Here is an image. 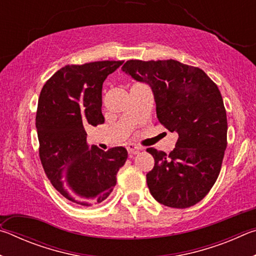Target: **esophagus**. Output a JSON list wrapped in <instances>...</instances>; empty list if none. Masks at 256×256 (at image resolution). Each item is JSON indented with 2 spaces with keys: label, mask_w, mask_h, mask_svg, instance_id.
I'll list each match as a JSON object with an SVG mask.
<instances>
[{
  "label": "esophagus",
  "mask_w": 256,
  "mask_h": 256,
  "mask_svg": "<svg viewBox=\"0 0 256 256\" xmlns=\"http://www.w3.org/2000/svg\"><path fill=\"white\" fill-rule=\"evenodd\" d=\"M126 149H128V152L130 154H138V152H140V151L142 150V148H140V146H138L133 144H128Z\"/></svg>",
  "instance_id": "34e87169"
}]
</instances>
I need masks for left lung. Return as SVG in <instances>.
<instances>
[{"label":"left lung","mask_w":256,"mask_h":256,"mask_svg":"<svg viewBox=\"0 0 256 256\" xmlns=\"http://www.w3.org/2000/svg\"><path fill=\"white\" fill-rule=\"evenodd\" d=\"M122 70L150 86L158 120L178 134L168 154L146 149L154 158L146 174L151 196L177 209L196 204L218 178L227 148V116L218 86L201 68L175 60H130Z\"/></svg>","instance_id":"8db88e82"}]
</instances>
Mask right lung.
<instances>
[{"instance_id":"add662e5","label":"right lung","mask_w":256,"mask_h":256,"mask_svg":"<svg viewBox=\"0 0 256 256\" xmlns=\"http://www.w3.org/2000/svg\"><path fill=\"white\" fill-rule=\"evenodd\" d=\"M123 60H99L60 68L42 86L36 115L40 157L52 185L76 204L106 200L128 159L123 146L108 151L86 144V124L105 122L102 90Z\"/></svg>"}]
</instances>
